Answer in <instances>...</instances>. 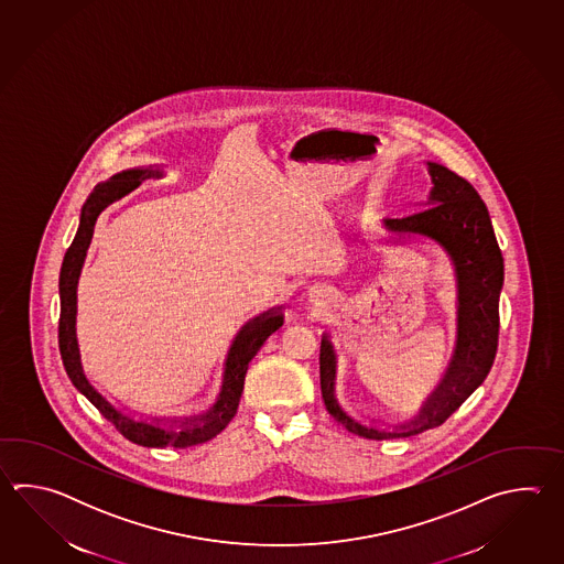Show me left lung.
Wrapping results in <instances>:
<instances>
[{"label":"left lung","instance_id":"obj_1","mask_svg":"<svg viewBox=\"0 0 564 564\" xmlns=\"http://www.w3.org/2000/svg\"><path fill=\"white\" fill-rule=\"evenodd\" d=\"M433 189L425 209L411 216L389 217L384 228L397 234H421L449 253L457 276V340L454 359L442 383L421 408L420 415L393 432L362 425L336 403V355L328 336L321 345V389L328 413L348 432L367 440H395L440 427L488 377L500 330V290L503 258L491 228L488 207L469 181L454 171L427 163Z\"/></svg>","mask_w":564,"mask_h":564}]
</instances>
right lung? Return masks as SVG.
Listing matches in <instances>:
<instances>
[{
  "label": "right lung",
  "instance_id": "add662e5",
  "mask_svg": "<svg viewBox=\"0 0 564 564\" xmlns=\"http://www.w3.org/2000/svg\"><path fill=\"white\" fill-rule=\"evenodd\" d=\"M159 175H161L159 169L156 171L153 169L122 171L115 177H110L107 183H98L93 193L88 195L83 214H80V226H78L74 241L62 262L58 345H61L64 369L68 372L74 387L117 427V432L122 437H127L132 444L143 445V447H189V445L204 444L207 440L216 437L217 433L221 432L236 415L238 405H240L248 365L256 357L260 347L264 345L265 338L272 333H276L278 328L282 326L284 318L280 312H265L241 328L240 335L236 336L234 345L229 348L224 384H221L216 405L199 417L183 421L186 425L183 426L181 423L180 432L163 430L159 425L134 421L122 415L96 391L93 384L88 383V379L83 372V365H80V352H78L74 324H76V284H78V276H80V270L85 264L86 250H88V243L93 238L96 217L108 204H112L122 195L132 192L141 183V180L159 177Z\"/></svg>",
  "mask_w": 564,
  "mask_h": 564
}]
</instances>
